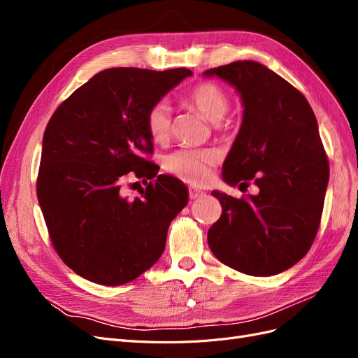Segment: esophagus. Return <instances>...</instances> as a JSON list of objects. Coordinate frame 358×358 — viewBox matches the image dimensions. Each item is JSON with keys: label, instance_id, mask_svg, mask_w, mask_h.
<instances>
[{"label": "esophagus", "instance_id": "34e87169", "mask_svg": "<svg viewBox=\"0 0 358 358\" xmlns=\"http://www.w3.org/2000/svg\"><path fill=\"white\" fill-rule=\"evenodd\" d=\"M203 194H204L203 191H200V189H196V188H189V189H188V197H189L191 200H196V199L201 197Z\"/></svg>", "mask_w": 358, "mask_h": 358}]
</instances>
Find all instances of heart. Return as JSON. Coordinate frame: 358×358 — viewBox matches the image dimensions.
Returning <instances> with one entry per match:
<instances>
[{
    "mask_svg": "<svg viewBox=\"0 0 358 358\" xmlns=\"http://www.w3.org/2000/svg\"><path fill=\"white\" fill-rule=\"evenodd\" d=\"M188 103L212 122H220L230 110V96L213 82H200L188 92ZM146 128L155 143L166 142L171 133V109L166 101L155 103L146 115ZM215 149H179L164 161V169L192 185H201L212 176V169L220 162Z\"/></svg>",
    "mask_w": 358,
    "mask_h": 358,
    "instance_id": "b5f03b06",
    "label": "heart"
}]
</instances>
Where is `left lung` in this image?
<instances>
[{
    "instance_id": "obj_1",
    "label": "left lung",
    "mask_w": 358,
    "mask_h": 358,
    "mask_svg": "<svg viewBox=\"0 0 358 358\" xmlns=\"http://www.w3.org/2000/svg\"><path fill=\"white\" fill-rule=\"evenodd\" d=\"M234 85L243 122L224 162V180L258 187L234 199L213 191L222 213L208 233L221 263L251 276H272L308 254L321 222L329 158L308 100L279 74L254 61L210 69Z\"/></svg>"
}]
</instances>
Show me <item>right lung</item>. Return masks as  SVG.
Listing matches in <instances>:
<instances>
[{"label": "right lung", "mask_w": 358, "mask_h": 358, "mask_svg": "<svg viewBox=\"0 0 358 358\" xmlns=\"http://www.w3.org/2000/svg\"><path fill=\"white\" fill-rule=\"evenodd\" d=\"M192 71L117 67L95 74L64 100L43 136L37 199L50 242L73 272L91 282H131L164 252L170 222L188 203L167 175L122 197L128 173L154 179L148 110Z\"/></svg>", "instance_id": "1"}]
</instances>
